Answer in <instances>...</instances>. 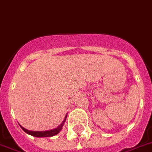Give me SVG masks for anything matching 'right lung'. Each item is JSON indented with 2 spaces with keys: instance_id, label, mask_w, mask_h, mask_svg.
Returning a JSON list of instances; mask_svg holds the SVG:
<instances>
[{
  "instance_id": "1",
  "label": "right lung",
  "mask_w": 152,
  "mask_h": 152,
  "mask_svg": "<svg viewBox=\"0 0 152 152\" xmlns=\"http://www.w3.org/2000/svg\"><path fill=\"white\" fill-rule=\"evenodd\" d=\"M66 117H67V115L65 116V118L64 120L63 121L61 124H60L58 127H56V129H51V130H48V131H43V132H39V131H29L27 129H24L23 127H22L21 125H20L21 127V129H23V131L27 133V134H30V135H32V136L34 137H37V138H42V137H51V136H54V135H56L58 133L60 132L61 131L62 128H63V125L65 123V121L66 119Z\"/></svg>"
}]
</instances>
